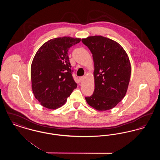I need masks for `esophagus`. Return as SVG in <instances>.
I'll return each mask as SVG.
<instances>
[{
    "label": "esophagus",
    "instance_id": "esophagus-1",
    "mask_svg": "<svg viewBox=\"0 0 160 160\" xmlns=\"http://www.w3.org/2000/svg\"><path fill=\"white\" fill-rule=\"evenodd\" d=\"M84 80V77L82 76L80 77H79V81L80 82H83Z\"/></svg>",
    "mask_w": 160,
    "mask_h": 160
}]
</instances>
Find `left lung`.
I'll use <instances>...</instances> for the list:
<instances>
[{"label":"left lung","mask_w":160,"mask_h":160,"mask_svg":"<svg viewBox=\"0 0 160 160\" xmlns=\"http://www.w3.org/2000/svg\"><path fill=\"white\" fill-rule=\"evenodd\" d=\"M94 61L95 89L85 97L93 108L104 111L113 108L125 97L131 76L129 58L121 46L102 36L83 39Z\"/></svg>","instance_id":"8db88e82"}]
</instances>
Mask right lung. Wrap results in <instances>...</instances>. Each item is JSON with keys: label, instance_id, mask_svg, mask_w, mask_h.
<instances>
[{"label": "right lung", "instance_id": "add662e5", "mask_svg": "<svg viewBox=\"0 0 160 160\" xmlns=\"http://www.w3.org/2000/svg\"><path fill=\"white\" fill-rule=\"evenodd\" d=\"M80 41L79 38H54L37 52L31 65L32 88L42 106L59 108L76 88L68 52L71 47Z\"/></svg>", "mask_w": 160, "mask_h": 160}]
</instances>
